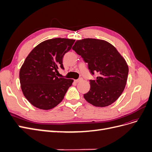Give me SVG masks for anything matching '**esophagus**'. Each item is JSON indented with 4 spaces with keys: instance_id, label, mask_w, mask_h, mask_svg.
I'll list each match as a JSON object with an SVG mask.
<instances>
[{
    "instance_id": "1",
    "label": "esophagus",
    "mask_w": 152,
    "mask_h": 152,
    "mask_svg": "<svg viewBox=\"0 0 152 152\" xmlns=\"http://www.w3.org/2000/svg\"><path fill=\"white\" fill-rule=\"evenodd\" d=\"M82 80H83V79H82V78H79V79H77V80H75V82H76V83H78V82H81Z\"/></svg>"
}]
</instances>
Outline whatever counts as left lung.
Here are the masks:
<instances>
[{"label":"left lung","mask_w":152,"mask_h":152,"mask_svg":"<svg viewBox=\"0 0 152 152\" xmlns=\"http://www.w3.org/2000/svg\"><path fill=\"white\" fill-rule=\"evenodd\" d=\"M72 49L87 63L92 74L99 75L96 80H90L85 99L97 107H108L115 102L127 80L129 67L124 58L112 44L102 39L78 40Z\"/></svg>","instance_id":"obj_1"}]
</instances>
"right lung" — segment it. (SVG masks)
Returning <instances> with one entry per match:
<instances>
[{"label":"right lung","mask_w":152,"mask_h":152,"mask_svg":"<svg viewBox=\"0 0 152 152\" xmlns=\"http://www.w3.org/2000/svg\"><path fill=\"white\" fill-rule=\"evenodd\" d=\"M75 40L55 38L42 42L26 58L20 70L21 89L35 107L50 110L60 103L73 82L57 77L64 69V54L72 49Z\"/></svg>","instance_id":"right-lung-1"}]
</instances>
